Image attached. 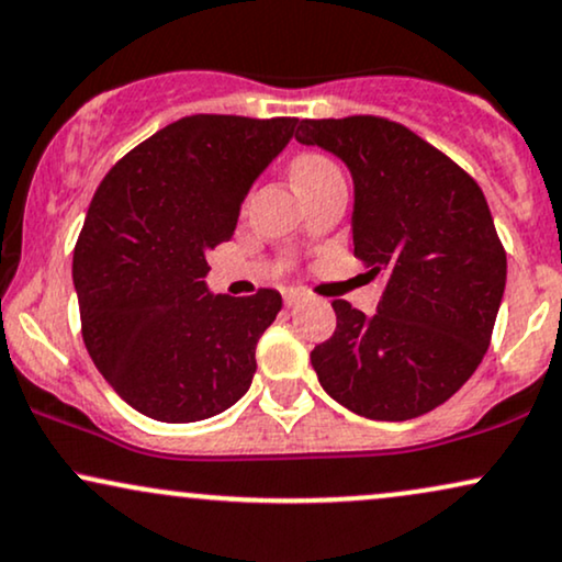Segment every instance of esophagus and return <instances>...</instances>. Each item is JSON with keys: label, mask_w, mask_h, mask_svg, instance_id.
Segmentation results:
<instances>
[{"label": "esophagus", "mask_w": 562, "mask_h": 562, "mask_svg": "<svg viewBox=\"0 0 562 562\" xmlns=\"http://www.w3.org/2000/svg\"><path fill=\"white\" fill-rule=\"evenodd\" d=\"M304 300H307V294L300 292V289H286V292H283V304H286V307H296V304H302Z\"/></svg>", "instance_id": "obj_1"}]
</instances>
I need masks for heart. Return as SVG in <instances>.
Returning <instances> with one entry per match:
<instances>
[{
    "label": "heart",
    "instance_id": "b5f03b06",
    "mask_svg": "<svg viewBox=\"0 0 562 562\" xmlns=\"http://www.w3.org/2000/svg\"><path fill=\"white\" fill-rule=\"evenodd\" d=\"M338 175V169L334 166L330 158H325L323 154H300L292 161V179L294 184H304V182H315V179Z\"/></svg>",
    "mask_w": 562,
    "mask_h": 562
}]
</instances>
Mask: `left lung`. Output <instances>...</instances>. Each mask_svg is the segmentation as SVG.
<instances>
[{"mask_svg":"<svg viewBox=\"0 0 562 562\" xmlns=\"http://www.w3.org/2000/svg\"><path fill=\"white\" fill-rule=\"evenodd\" d=\"M294 137L346 164L355 255L383 283L375 315L334 302V336L310 355L323 391L367 419L432 412L480 367L505 292V252L480 184L380 116L296 120Z\"/></svg>","mask_w":562,"mask_h":562,"instance_id":"obj_1","label":"left lung"}]
</instances>
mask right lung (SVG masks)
<instances>
[{"label":"right lung","instance_id":"right-lung-1","mask_svg":"<svg viewBox=\"0 0 562 562\" xmlns=\"http://www.w3.org/2000/svg\"><path fill=\"white\" fill-rule=\"evenodd\" d=\"M294 127L289 116H184L130 150L90 200L72 258L82 341L145 417L200 422L249 391L281 294H213L205 255L232 239L249 187Z\"/></svg>","mask_w":562,"mask_h":562}]
</instances>
